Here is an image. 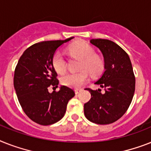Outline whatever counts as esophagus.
I'll list each match as a JSON object with an SVG mask.
<instances>
[{
    "label": "esophagus",
    "mask_w": 151,
    "mask_h": 151,
    "mask_svg": "<svg viewBox=\"0 0 151 151\" xmlns=\"http://www.w3.org/2000/svg\"><path fill=\"white\" fill-rule=\"evenodd\" d=\"M81 91V89H75V94H76V95L79 94Z\"/></svg>",
    "instance_id": "34e87169"
}]
</instances>
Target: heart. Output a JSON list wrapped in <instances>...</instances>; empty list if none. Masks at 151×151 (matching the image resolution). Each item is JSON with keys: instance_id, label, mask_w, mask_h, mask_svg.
I'll use <instances>...</instances> for the list:
<instances>
[{"instance_id": "b5f03b06", "label": "heart", "mask_w": 151, "mask_h": 151, "mask_svg": "<svg viewBox=\"0 0 151 151\" xmlns=\"http://www.w3.org/2000/svg\"><path fill=\"white\" fill-rule=\"evenodd\" d=\"M73 57L79 59V72L65 74L61 78V83L65 86L73 88L81 87L88 80V73L91 76H98L104 69L103 60L95 54L92 46L84 42H78L68 48ZM52 64L58 73H63L67 70V62L60 52H56L52 59Z\"/></svg>"}]
</instances>
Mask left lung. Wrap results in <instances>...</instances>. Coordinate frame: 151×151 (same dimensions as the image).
I'll list each match as a JSON object with an SVG mask.
<instances>
[{"instance_id": "1", "label": "left lung", "mask_w": 151, "mask_h": 151, "mask_svg": "<svg viewBox=\"0 0 151 151\" xmlns=\"http://www.w3.org/2000/svg\"><path fill=\"white\" fill-rule=\"evenodd\" d=\"M90 42L101 50L105 72L95 84L105 89L90 91L91 98L84 105L85 117L100 125L110 124L122 117L131 104L135 91V76L128 54L114 42L102 39Z\"/></svg>"}]
</instances>
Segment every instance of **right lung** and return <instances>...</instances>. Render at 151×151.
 I'll use <instances>...</instances> for the list:
<instances>
[{
	"instance_id": "right-lung-1",
	"label": "right lung",
	"mask_w": 151,
	"mask_h": 151,
	"mask_svg": "<svg viewBox=\"0 0 151 151\" xmlns=\"http://www.w3.org/2000/svg\"><path fill=\"white\" fill-rule=\"evenodd\" d=\"M65 40L35 43L21 56L14 70V87L23 111L33 122L42 126L53 124L64 116L67 105L75 93L61 86L58 91L49 92V87H58L57 73L52 64L56 49Z\"/></svg>"
}]
</instances>
